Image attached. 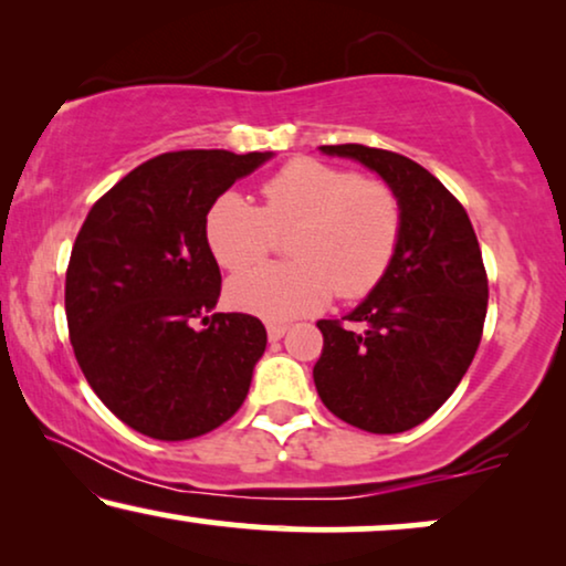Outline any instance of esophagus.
Wrapping results in <instances>:
<instances>
[{
    "label": "esophagus",
    "instance_id": "esophagus-1",
    "mask_svg": "<svg viewBox=\"0 0 566 566\" xmlns=\"http://www.w3.org/2000/svg\"><path fill=\"white\" fill-rule=\"evenodd\" d=\"M285 332H289V327H285V324H281V322H270L268 324V337L270 339H281Z\"/></svg>",
    "mask_w": 566,
    "mask_h": 566
}]
</instances>
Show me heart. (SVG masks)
<instances>
[{"instance_id": "heart-1", "label": "heart", "mask_w": 566, "mask_h": 566, "mask_svg": "<svg viewBox=\"0 0 566 566\" xmlns=\"http://www.w3.org/2000/svg\"><path fill=\"white\" fill-rule=\"evenodd\" d=\"M291 234L293 262L234 275L229 304L270 322L327 306L332 293L363 298L389 273L401 239V203L391 185L353 169L298 157L262 185V208L229 190L206 213V242L221 268L254 265Z\"/></svg>"}]
</instances>
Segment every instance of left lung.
<instances>
[{
	"label": "left lung",
	"instance_id": "8db88e82",
	"mask_svg": "<svg viewBox=\"0 0 566 566\" xmlns=\"http://www.w3.org/2000/svg\"><path fill=\"white\" fill-rule=\"evenodd\" d=\"M319 149L360 161L391 185L401 239L381 285L343 316L350 324L316 322L324 337L316 391L355 428L412 430L451 397L476 355L490 298L482 250L463 206L417 161L363 144Z\"/></svg>",
	"mask_w": 566,
	"mask_h": 566
}]
</instances>
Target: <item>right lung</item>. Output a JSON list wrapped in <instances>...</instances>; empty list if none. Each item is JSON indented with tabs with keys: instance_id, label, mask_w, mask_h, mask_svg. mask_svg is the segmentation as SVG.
<instances>
[{
	"instance_id": "1",
	"label": "right lung",
	"mask_w": 566,
	"mask_h": 566,
	"mask_svg": "<svg viewBox=\"0 0 566 566\" xmlns=\"http://www.w3.org/2000/svg\"><path fill=\"white\" fill-rule=\"evenodd\" d=\"M273 151L159 154L92 206L66 268L76 363L111 412L154 440H188L242 407L268 332L258 316L207 314L221 273L206 213ZM198 318L212 327L196 331Z\"/></svg>"
}]
</instances>
